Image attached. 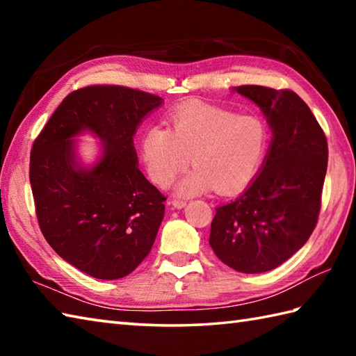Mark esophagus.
<instances>
[{"label":"esophagus","instance_id":"esophagus-1","mask_svg":"<svg viewBox=\"0 0 356 356\" xmlns=\"http://www.w3.org/2000/svg\"><path fill=\"white\" fill-rule=\"evenodd\" d=\"M171 205L176 208V209H182L186 207V202L185 200H179V199H172L171 200Z\"/></svg>","mask_w":356,"mask_h":356}]
</instances>
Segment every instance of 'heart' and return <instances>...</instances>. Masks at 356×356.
<instances>
[{"mask_svg": "<svg viewBox=\"0 0 356 356\" xmlns=\"http://www.w3.org/2000/svg\"><path fill=\"white\" fill-rule=\"evenodd\" d=\"M168 120L171 128L151 125L140 139V159L156 185H170L191 161L194 168L174 185L184 197L214 188L236 194L259 174L269 145V128L260 116L190 102L174 108Z\"/></svg>", "mask_w": 356, "mask_h": 356, "instance_id": "heart-1", "label": "heart"}]
</instances>
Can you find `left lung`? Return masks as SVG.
<instances>
[{
    "label": "left lung",
    "instance_id": "obj_1",
    "mask_svg": "<svg viewBox=\"0 0 356 356\" xmlns=\"http://www.w3.org/2000/svg\"><path fill=\"white\" fill-rule=\"evenodd\" d=\"M272 131L255 179L216 208L209 245L229 268L261 274L278 268L311 237L327 171V140L311 108L291 90L240 86Z\"/></svg>",
    "mask_w": 356,
    "mask_h": 356
}]
</instances>
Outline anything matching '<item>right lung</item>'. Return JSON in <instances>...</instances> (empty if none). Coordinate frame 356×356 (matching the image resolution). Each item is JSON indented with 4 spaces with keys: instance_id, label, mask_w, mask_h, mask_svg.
<instances>
[{
    "instance_id": "obj_1",
    "label": "right lung",
    "mask_w": 356,
    "mask_h": 356,
    "mask_svg": "<svg viewBox=\"0 0 356 356\" xmlns=\"http://www.w3.org/2000/svg\"><path fill=\"white\" fill-rule=\"evenodd\" d=\"M163 99L140 90L92 86L70 93L30 153V185L45 240L72 266L99 280L127 277L149 254L166 200L139 170L133 138ZM90 132V165L76 138Z\"/></svg>"
}]
</instances>
